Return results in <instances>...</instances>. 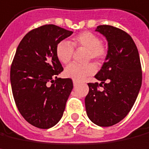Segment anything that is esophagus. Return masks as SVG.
<instances>
[{
    "label": "esophagus",
    "mask_w": 149,
    "mask_h": 149,
    "mask_svg": "<svg viewBox=\"0 0 149 149\" xmlns=\"http://www.w3.org/2000/svg\"><path fill=\"white\" fill-rule=\"evenodd\" d=\"M73 84H74V87H76V85H77V82L76 81H73Z\"/></svg>",
    "instance_id": "esophagus-1"
}]
</instances>
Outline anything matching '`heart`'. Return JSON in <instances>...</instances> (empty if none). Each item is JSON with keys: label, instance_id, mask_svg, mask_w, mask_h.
Wrapping results in <instances>:
<instances>
[{"label": "heart", "instance_id": "1", "mask_svg": "<svg viewBox=\"0 0 149 149\" xmlns=\"http://www.w3.org/2000/svg\"><path fill=\"white\" fill-rule=\"evenodd\" d=\"M71 45L67 41L59 42L56 46V56L58 61L67 64L72 59L74 48H84L88 49V59L100 62L106 57L108 49L106 46L100 42V37L91 31H83L72 38ZM96 65L93 63L79 65L71 63L67 65L64 70L66 78L74 81H81L86 77L92 75L96 72Z\"/></svg>", "mask_w": 149, "mask_h": 149}]
</instances>
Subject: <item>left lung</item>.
<instances>
[{
  "instance_id": "left-lung-1",
  "label": "left lung",
  "mask_w": 149,
  "mask_h": 149,
  "mask_svg": "<svg viewBox=\"0 0 149 149\" xmlns=\"http://www.w3.org/2000/svg\"><path fill=\"white\" fill-rule=\"evenodd\" d=\"M96 31L106 38L108 53L95 75L100 84H88L85 107L93 123L110 127L123 119L135 104L142 84L141 64L135 42L126 31L109 25L98 26Z\"/></svg>"
}]
</instances>
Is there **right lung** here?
I'll return each mask as SVG.
<instances>
[{"label": "right lung", "mask_w": 149, "mask_h": 149, "mask_svg": "<svg viewBox=\"0 0 149 149\" xmlns=\"http://www.w3.org/2000/svg\"><path fill=\"white\" fill-rule=\"evenodd\" d=\"M72 33L53 24L41 26L26 34L17 48L10 68L12 92L18 111L36 127L49 129L63 115L73 82L57 77L63 67L56 46Z\"/></svg>", "instance_id": "obj_1"}]
</instances>
